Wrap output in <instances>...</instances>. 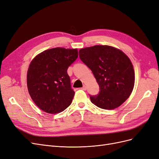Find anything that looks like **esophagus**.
<instances>
[{"instance_id":"obj_1","label":"esophagus","mask_w":159,"mask_h":159,"mask_svg":"<svg viewBox=\"0 0 159 159\" xmlns=\"http://www.w3.org/2000/svg\"><path fill=\"white\" fill-rule=\"evenodd\" d=\"M81 89H82V90H84V91H85L86 89H87V87H86V86H85V85H84V86H83V87H82V88H81Z\"/></svg>"}]
</instances>
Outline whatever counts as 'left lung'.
<instances>
[{
    "label": "left lung",
    "mask_w": 159,
    "mask_h": 159,
    "mask_svg": "<svg viewBox=\"0 0 159 159\" xmlns=\"http://www.w3.org/2000/svg\"><path fill=\"white\" fill-rule=\"evenodd\" d=\"M80 60L92 71L99 86L91 103L103 109H113L129 98L134 88V73L131 60L115 48L97 45L81 49Z\"/></svg>",
    "instance_id": "8db88e82"
}]
</instances>
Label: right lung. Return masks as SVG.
Masks as SVG:
<instances>
[{
	"label": "right lung",
	"mask_w": 159,
	"mask_h": 159,
	"mask_svg": "<svg viewBox=\"0 0 159 159\" xmlns=\"http://www.w3.org/2000/svg\"><path fill=\"white\" fill-rule=\"evenodd\" d=\"M78 57L77 49L55 48L40 53L31 61L27 73L28 89L40 109L56 114L71 105L75 92L67 70Z\"/></svg>",
	"instance_id": "1"
}]
</instances>
